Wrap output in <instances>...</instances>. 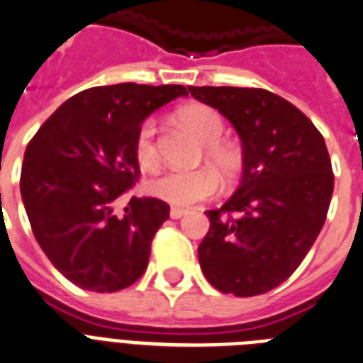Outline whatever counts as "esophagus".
I'll list each match as a JSON object with an SVG mask.
<instances>
[{
    "label": "esophagus",
    "mask_w": 363,
    "mask_h": 363,
    "mask_svg": "<svg viewBox=\"0 0 363 363\" xmlns=\"http://www.w3.org/2000/svg\"><path fill=\"white\" fill-rule=\"evenodd\" d=\"M169 216H172V219H181L182 216H186V210L177 208V206H173V208L169 210Z\"/></svg>",
    "instance_id": "obj_1"
}]
</instances>
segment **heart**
Masks as SVG:
<instances>
[{
    "label": "heart",
    "instance_id": "obj_1",
    "mask_svg": "<svg viewBox=\"0 0 363 363\" xmlns=\"http://www.w3.org/2000/svg\"><path fill=\"white\" fill-rule=\"evenodd\" d=\"M179 120L199 138L203 144V157L219 175L230 181L238 175L243 158L236 145L221 140L225 121L218 111L205 105L184 106L179 112ZM135 155L144 169H155L160 162L157 144V123L147 118L140 123L135 140ZM151 196L175 206H190L206 199L218 190V177L208 167H197L190 172L169 169L151 179L147 184Z\"/></svg>",
    "mask_w": 363,
    "mask_h": 363
}]
</instances>
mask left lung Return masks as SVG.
I'll return each mask as SVG.
<instances>
[{"label": "left lung", "instance_id": "left-lung-1", "mask_svg": "<svg viewBox=\"0 0 363 363\" xmlns=\"http://www.w3.org/2000/svg\"><path fill=\"white\" fill-rule=\"evenodd\" d=\"M238 130L242 184L206 210L201 269L214 288L252 297L280 286L308 255L327 219L334 173L321 133L295 105L264 88L188 86Z\"/></svg>", "mask_w": 363, "mask_h": 363}]
</instances>
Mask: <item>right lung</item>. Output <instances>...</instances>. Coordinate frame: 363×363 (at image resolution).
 Masks as SVG:
<instances>
[{"instance_id": "1", "label": "right lung", "mask_w": 363, "mask_h": 363, "mask_svg": "<svg viewBox=\"0 0 363 363\" xmlns=\"http://www.w3.org/2000/svg\"><path fill=\"white\" fill-rule=\"evenodd\" d=\"M179 96L182 84L120 83L69 97L36 130L23 155L20 191L36 242L79 288L112 294L147 269L151 242L169 218L157 197L114 203L140 179V123Z\"/></svg>"}]
</instances>
